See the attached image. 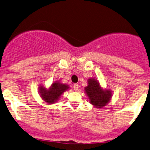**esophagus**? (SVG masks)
I'll use <instances>...</instances> for the list:
<instances>
[{
    "label": "esophagus",
    "instance_id": "obj_1",
    "mask_svg": "<svg viewBox=\"0 0 150 150\" xmlns=\"http://www.w3.org/2000/svg\"><path fill=\"white\" fill-rule=\"evenodd\" d=\"M73 88L74 90H75V91H77V90H78V88H79V85H78V84H75L73 86Z\"/></svg>",
    "mask_w": 150,
    "mask_h": 150
}]
</instances>
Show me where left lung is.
<instances>
[{"label": "left lung", "instance_id": "left-lung-1", "mask_svg": "<svg viewBox=\"0 0 150 150\" xmlns=\"http://www.w3.org/2000/svg\"><path fill=\"white\" fill-rule=\"evenodd\" d=\"M85 92L90 103L96 108H102L109 103L112 98V91L109 89H103L99 81L95 78H89L88 86L85 88Z\"/></svg>", "mask_w": 150, "mask_h": 150}]
</instances>
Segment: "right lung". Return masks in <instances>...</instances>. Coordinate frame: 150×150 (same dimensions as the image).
Returning <instances> with one entry per match:
<instances>
[{
	"label": "right lung",
	"instance_id": "add662e5",
	"mask_svg": "<svg viewBox=\"0 0 150 150\" xmlns=\"http://www.w3.org/2000/svg\"><path fill=\"white\" fill-rule=\"evenodd\" d=\"M70 88L68 85L63 84L60 82L55 81L52 83L50 88H46L42 85H40L38 93L42 100L49 105L56 103L60 98L61 95Z\"/></svg>",
	"mask_w": 150,
	"mask_h": 150
}]
</instances>
